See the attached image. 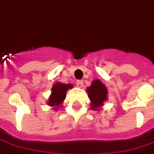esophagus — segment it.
Here are the masks:
<instances>
[{
  "mask_svg": "<svg viewBox=\"0 0 154 154\" xmlns=\"http://www.w3.org/2000/svg\"><path fill=\"white\" fill-rule=\"evenodd\" d=\"M76 85H77L79 88H82L83 85H84V82H83V80H77V81H76Z\"/></svg>",
  "mask_w": 154,
  "mask_h": 154,
  "instance_id": "1",
  "label": "esophagus"
}]
</instances>
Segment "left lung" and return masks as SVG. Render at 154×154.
Masks as SVG:
<instances>
[{
    "label": "left lung",
    "instance_id": "left-lung-1",
    "mask_svg": "<svg viewBox=\"0 0 154 154\" xmlns=\"http://www.w3.org/2000/svg\"><path fill=\"white\" fill-rule=\"evenodd\" d=\"M87 92L91 100V109L92 110L100 108L104 105V101L107 100V88L99 79L92 82L91 86L87 88Z\"/></svg>",
    "mask_w": 154,
    "mask_h": 154
}]
</instances>
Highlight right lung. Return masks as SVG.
I'll return each instance as SVG.
<instances>
[{"mask_svg":"<svg viewBox=\"0 0 154 154\" xmlns=\"http://www.w3.org/2000/svg\"><path fill=\"white\" fill-rule=\"evenodd\" d=\"M73 86L71 84H61L59 82H57L52 87L51 90L50 97L48 100V105L51 107H54V109H57L58 107L62 105L63 100L66 98V92L68 89L72 88Z\"/></svg>","mask_w":154,"mask_h":154,"instance_id":"obj_1","label":"right lung"}]
</instances>
